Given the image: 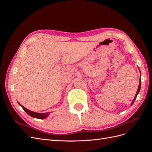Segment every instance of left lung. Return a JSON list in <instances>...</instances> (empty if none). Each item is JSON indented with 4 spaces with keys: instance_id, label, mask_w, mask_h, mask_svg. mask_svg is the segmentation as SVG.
Wrapping results in <instances>:
<instances>
[{
    "instance_id": "8db88e82",
    "label": "left lung",
    "mask_w": 152,
    "mask_h": 152,
    "mask_svg": "<svg viewBox=\"0 0 152 152\" xmlns=\"http://www.w3.org/2000/svg\"><path fill=\"white\" fill-rule=\"evenodd\" d=\"M140 88H141V79H140V83H139V86H138V89H137V93H136V96H135V97H134V100L132 101V102L131 103V104H132L133 103H134V101H135V99H136V97H137V94H139V92H140Z\"/></svg>"
}]
</instances>
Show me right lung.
Here are the masks:
<instances>
[{
  "label": "right lung",
  "mask_w": 152,
  "mask_h": 152,
  "mask_svg": "<svg viewBox=\"0 0 152 152\" xmlns=\"http://www.w3.org/2000/svg\"><path fill=\"white\" fill-rule=\"evenodd\" d=\"M19 104L22 107V108L24 110V111H25V112L29 115L30 116L34 117V118H39V119H44L46 118L48 115H49V114L50 112H47V113H37V112H34L30 111V110L26 109L25 107H24L23 106H22L20 103Z\"/></svg>",
  "instance_id": "right-lung-1"
}]
</instances>
